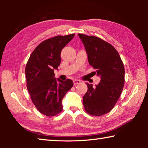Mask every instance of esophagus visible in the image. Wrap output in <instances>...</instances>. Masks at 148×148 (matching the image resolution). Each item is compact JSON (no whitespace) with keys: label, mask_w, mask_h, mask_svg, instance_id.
Here are the masks:
<instances>
[{"label":"esophagus","mask_w":148,"mask_h":148,"mask_svg":"<svg viewBox=\"0 0 148 148\" xmlns=\"http://www.w3.org/2000/svg\"><path fill=\"white\" fill-rule=\"evenodd\" d=\"M74 85H77V84H79L80 83H81V81H80V80H79V79H74Z\"/></svg>","instance_id":"1"}]
</instances>
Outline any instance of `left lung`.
<instances>
[{"mask_svg": "<svg viewBox=\"0 0 148 148\" xmlns=\"http://www.w3.org/2000/svg\"><path fill=\"white\" fill-rule=\"evenodd\" d=\"M87 51L90 65L101 76L99 85L87 84L83 104L87 114L101 116L114 108L123 91L125 82L123 62L115 47L94 36L78 34Z\"/></svg>", "mask_w": 148, "mask_h": 148, "instance_id": "obj_1", "label": "left lung"}]
</instances>
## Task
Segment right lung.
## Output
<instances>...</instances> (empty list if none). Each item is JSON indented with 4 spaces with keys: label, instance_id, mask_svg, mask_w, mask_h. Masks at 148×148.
Here are the masks:
<instances>
[{
    "label": "right lung",
    "instance_id": "right-lung-1",
    "mask_svg": "<svg viewBox=\"0 0 148 148\" xmlns=\"http://www.w3.org/2000/svg\"><path fill=\"white\" fill-rule=\"evenodd\" d=\"M75 34L56 36L42 42L32 51L25 67L27 87L32 103L41 114L51 117L62 110V100L73 82L54 77L61 63V50Z\"/></svg>",
    "mask_w": 148,
    "mask_h": 148
}]
</instances>
